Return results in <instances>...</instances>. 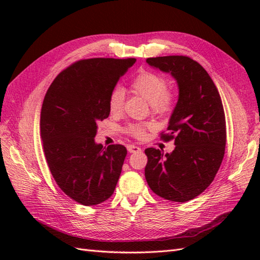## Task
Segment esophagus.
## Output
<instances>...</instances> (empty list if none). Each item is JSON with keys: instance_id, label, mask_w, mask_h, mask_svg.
Returning <instances> with one entry per match:
<instances>
[{"instance_id": "esophagus-1", "label": "esophagus", "mask_w": 260, "mask_h": 260, "mask_svg": "<svg viewBox=\"0 0 260 260\" xmlns=\"http://www.w3.org/2000/svg\"><path fill=\"white\" fill-rule=\"evenodd\" d=\"M127 151L129 153H137V152H141V148L139 146H135V145H128L127 146Z\"/></svg>"}]
</instances>
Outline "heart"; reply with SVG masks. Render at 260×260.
<instances>
[{
  "instance_id": "obj_1",
  "label": "heart",
  "mask_w": 260,
  "mask_h": 260,
  "mask_svg": "<svg viewBox=\"0 0 260 260\" xmlns=\"http://www.w3.org/2000/svg\"><path fill=\"white\" fill-rule=\"evenodd\" d=\"M132 89L136 95L145 99L151 104L154 112L159 114L169 113L173 107L174 93L168 89V81L164 77L157 74L144 71L132 82ZM124 105V90L117 87L112 91L109 96L108 106L110 113L119 114L123 109ZM152 125H129L127 127V132L132 136L141 139L145 135L147 128H151Z\"/></svg>"
}]
</instances>
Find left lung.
<instances>
[{"label": "left lung", "instance_id": "left-lung-1", "mask_svg": "<svg viewBox=\"0 0 260 260\" xmlns=\"http://www.w3.org/2000/svg\"><path fill=\"white\" fill-rule=\"evenodd\" d=\"M151 67L170 74L179 99L169 120L165 141L174 140L171 153L146 148L145 179L165 200L186 202L211 184L225 147V118L219 91L200 63L184 56L147 58Z\"/></svg>", "mask_w": 260, "mask_h": 260}]
</instances>
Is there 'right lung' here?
Wrapping results in <instances>:
<instances>
[{
  "mask_svg": "<svg viewBox=\"0 0 260 260\" xmlns=\"http://www.w3.org/2000/svg\"><path fill=\"white\" fill-rule=\"evenodd\" d=\"M136 60L93 58L71 64L53 80L43 99L40 132L54 181L82 206L114 193L127 154L116 144H97V123L109 116V96Z\"/></svg>",
  "mask_w": 260,
  "mask_h": 260,
  "instance_id": "right-lung-1",
  "label": "right lung"
}]
</instances>
